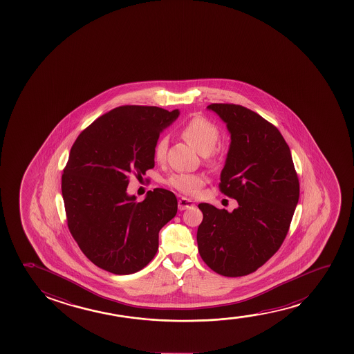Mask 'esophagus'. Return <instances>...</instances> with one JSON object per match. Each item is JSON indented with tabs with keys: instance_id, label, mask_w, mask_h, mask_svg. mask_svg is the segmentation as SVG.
Segmentation results:
<instances>
[{
	"instance_id": "esophagus-1",
	"label": "esophagus",
	"mask_w": 354,
	"mask_h": 354,
	"mask_svg": "<svg viewBox=\"0 0 354 354\" xmlns=\"http://www.w3.org/2000/svg\"><path fill=\"white\" fill-rule=\"evenodd\" d=\"M178 204H179L180 210H185V209L191 208V207H194V202H192L191 199L185 198V197H183V198H180L179 202H178Z\"/></svg>"
}]
</instances>
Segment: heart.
Here are the masks:
<instances>
[{"label": "heart", "instance_id": "obj_1", "mask_svg": "<svg viewBox=\"0 0 354 354\" xmlns=\"http://www.w3.org/2000/svg\"><path fill=\"white\" fill-rule=\"evenodd\" d=\"M181 136L189 145L194 146L201 155H209L215 149L218 140V128L204 117H194L191 121L187 122L181 129ZM167 149V139L158 141L155 149L156 160L160 162L165 160ZM167 184L183 194L194 196L199 194L205 185V178L201 174L181 173L171 175L169 179L167 180Z\"/></svg>", "mask_w": 354, "mask_h": 354}]
</instances>
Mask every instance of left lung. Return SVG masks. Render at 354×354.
<instances>
[{
  "instance_id": "1",
  "label": "left lung",
  "mask_w": 354,
  "mask_h": 354,
  "mask_svg": "<svg viewBox=\"0 0 354 354\" xmlns=\"http://www.w3.org/2000/svg\"><path fill=\"white\" fill-rule=\"evenodd\" d=\"M231 136L220 175L223 194L238 202L233 212L198 204L199 255L221 276H247L276 254L300 196L290 149L276 127L234 104H212Z\"/></svg>"
}]
</instances>
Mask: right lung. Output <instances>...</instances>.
I'll use <instances>...</instances> for the list:
<instances>
[{"label":"right lung","mask_w":354,"mask_h":354,"mask_svg":"<svg viewBox=\"0 0 354 354\" xmlns=\"http://www.w3.org/2000/svg\"><path fill=\"white\" fill-rule=\"evenodd\" d=\"M179 110L126 105L113 109L78 136L62 176L70 232L83 254L113 274H131L153 259L158 233L178 212L168 189L142 202L127 192L129 174L155 167L160 134Z\"/></svg>","instance_id":"obj_1"}]
</instances>
